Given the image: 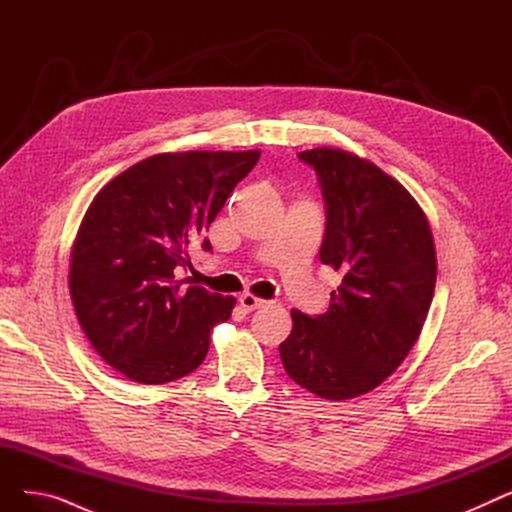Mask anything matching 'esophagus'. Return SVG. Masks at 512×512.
Wrapping results in <instances>:
<instances>
[{"label":"esophagus","mask_w":512,"mask_h":512,"mask_svg":"<svg viewBox=\"0 0 512 512\" xmlns=\"http://www.w3.org/2000/svg\"><path fill=\"white\" fill-rule=\"evenodd\" d=\"M238 303H240V307L245 309V311H255V309H261V307H265V305H267V301H263V299L255 297V294H251V292L240 294Z\"/></svg>","instance_id":"obj_1"}]
</instances>
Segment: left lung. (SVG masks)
<instances>
[{
	"mask_svg": "<svg viewBox=\"0 0 512 512\" xmlns=\"http://www.w3.org/2000/svg\"><path fill=\"white\" fill-rule=\"evenodd\" d=\"M326 203L319 259L342 272L330 309H292L280 359L301 388L346 400L378 388L417 342L436 288V249L407 188L340 149L299 153Z\"/></svg>",
	"mask_w": 512,
	"mask_h": 512,
	"instance_id": "8db88e82",
	"label": "left lung"
}]
</instances>
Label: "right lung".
<instances>
[{
  "instance_id": "obj_1",
  "label": "right lung",
  "mask_w": 512,
  "mask_h": 512,
  "mask_svg": "<svg viewBox=\"0 0 512 512\" xmlns=\"http://www.w3.org/2000/svg\"><path fill=\"white\" fill-rule=\"evenodd\" d=\"M261 151L161 153L107 182L78 228L70 297L80 328L132 382L166 384L195 371L211 328L234 299L178 278L234 186Z\"/></svg>"
}]
</instances>
